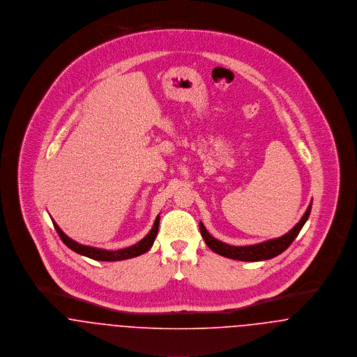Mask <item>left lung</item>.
Wrapping results in <instances>:
<instances>
[{
    "mask_svg": "<svg viewBox=\"0 0 357 357\" xmlns=\"http://www.w3.org/2000/svg\"><path fill=\"white\" fill-rule=\"evenodd\" d=\"M311 208H312V202L310 204V206L307 208L305 213L303 215L301 220L284 236L282 237L274 238V239H268L256 245H248V246H233L229 243H225L216 238L212 237L205 226L202 223H199V231L201 236L204 238L205 243L209 246V249H212L215 253L229 257V259H234V260H241V261H261V260H268L273 259L278 255H280L282 252H284L290 243L296 239L298 236V233L301 231L303 226L305 225V222L310 218L311 213Z\"/></svg>",
    "mask_w": 357,
    "mask_h": 357,
    "instance_id": "obj_1",
    "label": "left lung"
}]
</instances>
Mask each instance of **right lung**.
<instances>
[{"label":"right lung","instance_id":"1","mask_svg":"<svg viewBox=\"0 0 357 357\" xmlns=\"http://www.w3.org/2000/svg\"><path fill=\"white\" fill-rule=\"evenodd\" d=\"M160 216L156 218L155 225L152 227V230L148 233V236L142 238L139 242H137L132 246L119 249V250H107V249H100V248H93V246H87V245H82L78 243L77 241L71 239L68 236H66L61 229L56 225V222H53V226L59 234V237L61 238V241L74 252L79 253L82 256H86L89 259L93 260H98V261H119V260H126V259H131V257H137L139 255H144L145 252H148L155 238L158 236L159 231Z\"/></svg>","mask_w":357,"mask_h":357}]
</instances>
